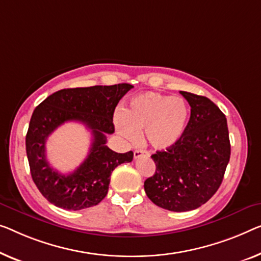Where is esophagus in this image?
Instances as JSON below:
<instances>
[{
    "mask_svg": "<svg viewBox=\"0 0 261 261\" xmlns=\"http://www.w3.org/2000/svg\"><path fill=\"white\" fill-rule=\"evenodd\" d=\"M149 155H150V153L147 152V151H145V150H136L135 152H134L135 159H138V158H141V157H149Z\"/></svg>",
    "mask_w": 261,
    "mask_h": 261,
    "instance_id": "obj_1",
    "label": "esophagus"
}]
</instances>
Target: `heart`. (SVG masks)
I'll list each match as a JSON object with an SVG mask.
<instances>
[{
  "label": "heart",
  "mask_w": 261,
  "mask_h": 261,
  "mask_svg": "<svg viewBox=\"0 0 261 261\" xmlns=\"http://www.w3.org/2000/svg\"><path fill=\"white\" fill-rule=\"evenodd\" d=\"M188 118V104L180 97L149 91L132 98L125 112L116 115L115 123L119 135L126 141L136 142L139 131L145 130L151 146L166 150L179 141Z\"/></svg>",
  "instance_id": "heart-1"
}]
</instances>
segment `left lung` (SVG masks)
Wrapping results in <instances>:
<instances>
[{
    "label": "left lung",
    "instance_id": "left-lung-1",
    "mask_svg": "<svg viewBox=\"0 0 261 261\" xmlns=\"http://www.w3.org/2000/svg\"><path fill=\"white\" fill-rule=\"evenodd\" d=\"M191 107L186 129L174 145L151 155L152 177L144 181L146 196L173 212L198 208L217 192L230 162L227 120L207 97L180 91Z\"/></svg>",
    "mask_w": 261,
    "mask_h": 261
}]
</instances>
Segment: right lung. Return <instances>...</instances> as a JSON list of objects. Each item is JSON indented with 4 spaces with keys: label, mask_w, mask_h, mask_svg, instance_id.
Wrapping results in <instances>:
<instances>
[{
    "label": "right lung",
    "mask_w": 261,
    "mask_h": 261,
    "mask_svg": "<svg viewBox=\"0 0 261 261\" xmlns=\"http://www.w3.org/2000/svg\"><path fill=\"white\" fill-rule=\"evenodd\" d=\"M132 88L122 83L63 89L36 107L25 136V149L31 177L46 200L57 207L79 211L106 198L112 171L134 158L132 151L117 153L107 145V135L115 132V109ZM65 121L84 123L93 135L88 157L68 175L54 170L45 155L46 139Z\"/></svg>",
    "instance_id": "obj_1"
}]
</instances>
